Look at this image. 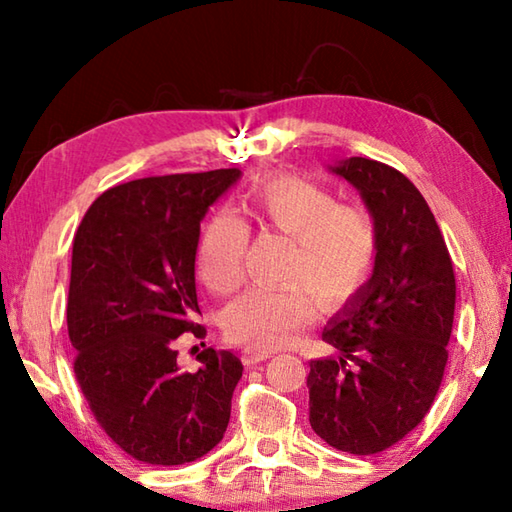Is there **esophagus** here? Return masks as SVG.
<instances>
[{
	"label": "esophagus",
	"mask_w": 512,
	"mask_h": 512,
	"mask_svg": "<svg viewBox=\"0 0 512 512\" xmlns=\"http://www.w3.org/2000/svg\"><path fill=\"white\" fill-rule=\"evenodd\" d=\"M271 354L273 352L262 350V348H255V345H246V348L241 350V361H244L246 366H255V363H259V361L271 359Z\"/></svg>",
	"instance_id": "1"
}]
</instances>
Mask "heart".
I'll return each mask as SVG.
<instances>
[{"mask_svg": "<svg viewBox=\"0 0 512 512\" xmlns=\"http://www.w3.org/2000/svg\"><path fill=\"white\" fill-rule=\"evenodd\" d=\"M246 212L264 228L293 239L284 287H253L223 311L230 341L275 350L291 343L325 309H341L368 287L379 262V228L361 205H341L327 187L296 176L266 178L246 198ZM250 228L237 214L207 221L198 244V275L214 296H230L246 277ZM314 292L313 297L310 293Z\"/></svg>", "mask_w": 512, "mask_h": 512, "instance_id": "obj_1", "label": "heart"}]
</instances>
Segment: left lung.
Instances as JSON below:
<instances>
[{"mask_svg": "<svg viewBox=\"0 0 512 512\" xmlns=\"http://www.w3.org/2000/svg\"><path fill=\"white\" fill-rule=\"evenodd\" d=\"M332 169L375 216L379 262L368 287L323 332L334 357L309 361V422L339 452L370 456L400 443L436 400L456 277L443 232L402 171L368 158Z\"/></svg>", "mask_w": 512, "mask_h": 512, "instance_id": "obj_1", "label": "left lung"}]
</instances>
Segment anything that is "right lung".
Wrapping results in <instances>:
<instances>
[{
    "label": "right lung",
    "mask_w": 512,
    "mask_h": 512,
    "mask_svg": "<svg viewBox=\"0 0 512 512\" xmlns=\"http://www.w3.org/2000/svg\"><path fill=\"white\" fill-rule=\"evenodd\" d=\"M239 169L171 173L110 187L74 235L67 332L74 375L101 429L135 461L185 465L221 443L244 366L228 350L178 368L198 325L201 221Z\"/></svg>",
    "instance_id": "1"
}]
</instances>
